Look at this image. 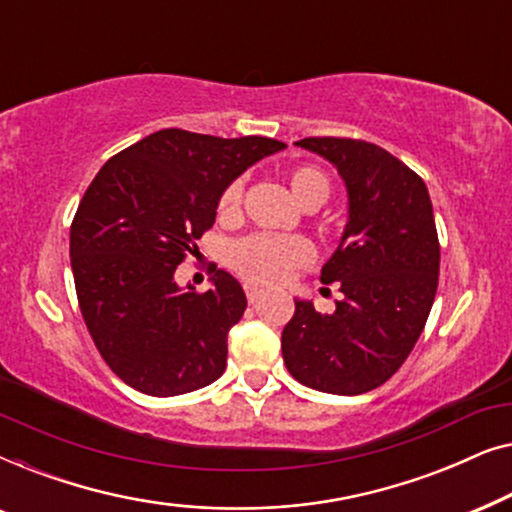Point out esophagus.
<instances>
[{
  "instance_id": "1",
  "label": "esophagus",
  "mask_w": 512,
  "mask_h": 512,
  "mask_svg": "<svg viewBox=\"0 0 512 512\" xmlns=\"http://www.w3.org/2000/svg\"><path fill=\"white\" fill-rule=\"evenodd\" d=\"M244 293H247L249 303H256V300L263 296V289H261V286H256L254 282H247V284H244Z\"/></svg>"
}]
</instances>
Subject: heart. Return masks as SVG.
<instances>
[{
    "mask_svg": "<svg viewBox=\"0 0 512 512\" xmlns=\"http://www.w3.org/2000/svg\"><path fill=\"white\" fill-rule=\"evenodd\" d=\"M289 188L293 200L303 209H317L331 195V181L319 167L300 165L289 172ZM244 181L233 179L223 188L219 198L221 219H235L242 207ZM312 258L310 244L300 237H277L256 233L244 237L230 247V265L242 277L261 284L284 282L293 270L305 265Z\"/></svg>",
    "mask_w": 512,
    "mask_h": 512,
    "instance_id": "b5f03b06",
    "label": "heart"
}]
</instances>
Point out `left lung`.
<instances>
[{"instance_id":"obj_1","label":"left lung","mask_w":512,"mask_h":512,"mask_svg":"<svg viewBox=\"0 0 512 512\" xmlns=\"http://www.w3.org/2000/svg\"><path fill=\"white\" fill-rule=\"evenodd\" d=\"M326 158L347 186L349 216L321 282H338L331 314L296 298L282 354L300 384L338 396L380 387L403 366L429 319L440 244L419 174L377 144L345 137L296 142Z\"/></svg>"}]
</instances>
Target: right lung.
<instances>
[{
  "label": "right lung",
  "instance_id": "right-lung-1",
  "mask_svg": "<svg viewBox=\"0 0 512 512\" xmlns=\"http://www.w3.org/2000/svg\"><path fill=\"white\" fill-rule=\"evenodd\" d=\"M282 149L167 128L109 158L88 186L69 230L76 298L102 359L132 389L179 396L223 375L247 296L216 265L205 293L179 289L174 272L214 226L223 188Z\"/></svg>",
  "mask_w": 512,
  "mask_h": 512
}]
</instances>
